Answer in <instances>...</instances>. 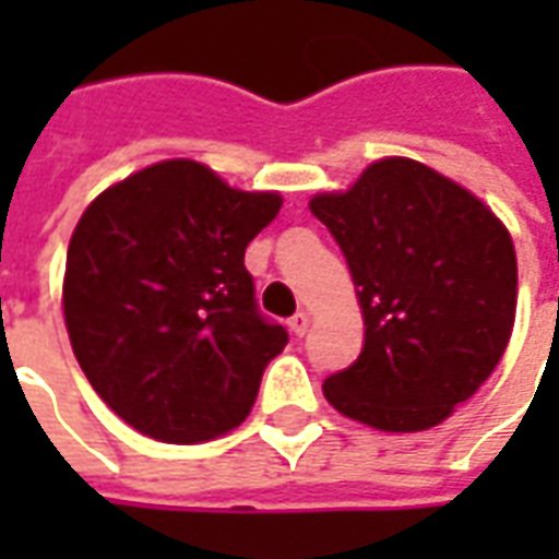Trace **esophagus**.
<instances>
[{
	"label": "esophagus",
	"mask_w": 559,
	"mask_h": 559,
	"mask_svg": "<svg viewBox=\"0 0 559 559\" xmlns=\"http://www.w3.org/2000/svg\"><path fill=\"white\" fill-rule=\"evenodd\" d=\"M308 326H311V317L305 314V311H299V314L290 317V332H293V335H299V338H302L305 332H308Z\"/></svg>",
	"instance_id": "34e87169"
}]
</instances>
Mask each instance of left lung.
Masks as SVG:
<instances>
[{
	"label": "left lung",
	"instance_id": "left-lung-1",
	"mask_svg": "<svg viewBox=\"0 0 559 559\" xmlns=\"http://www.w3.org/2000/svg\"><path fill=\"white\" fill-rule=\"evenodd\" d=\"M350 266L365 320L359 359L326 401L377 431H425L500 362L518 299L515 245L500 218L411 158L374 160L344 194H317Z\"/></svg>",
	"mask_w": 559,
	"mask_h": 559
}]
</instances>
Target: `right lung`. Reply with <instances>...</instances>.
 <instances>
[{"label":"right lung","instance_id":"add662e5","mask_svg":"<svg viewBox=\"0 0 559 559\" xmlns=\"http://www.w3.org/2000/svg\"><path fill=\"white\" fill-rule=\"evenodd\" d=\"M281 197L160 160L90 203L66 260V326L92 389L160 443H203L251 413L287 329L260 314L245 248Z\"/></svg>","mask_w":559,"mask_h":559}]
</instances>
